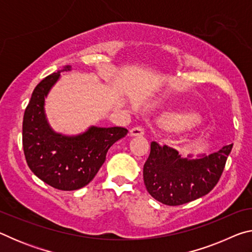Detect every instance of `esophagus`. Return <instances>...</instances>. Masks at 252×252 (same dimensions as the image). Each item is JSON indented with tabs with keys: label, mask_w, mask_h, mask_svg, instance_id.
Segmentation results:
<instances>
[{
	"label": "esophagus",
	"mask_w": 252,
	"mask_h": 252,
	"mask_svg": "<svg viewBox=\"0 0 252 252\" xmlns=\"http://www.w3.org/2000/svg\"><path fill=\"white\" fill-rule=\"evenodd\" d=\"M130 134L132 136H141L144 134V129L142 126H134L132 127L131 131H130Z\"/></svg>",
	"instance_id": "esophagus-1"
}]
</instances>
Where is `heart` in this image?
Here are the masks:
<instances>
[{
    "mask_svg": "<svg viewBox=\"0 0 252 252\" xmlns=\"http://www.w3.org/2000/svg\"><path fill=\"white\" fill-rule=\"evenodd\" d=\"M172 122L179 127H190L200 122V117L194 112H186L172 118Z\"/></svg>",
    "mask_w": 252,
    "mask_h": 252,
    "instance_id": "obj_1",
    "label": "heart"
}]
</instances>
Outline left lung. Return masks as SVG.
<instances>
[{"mask_svg": "<svg viewBox=\"0 0 252 252\" xmlns=\"http://www.w3.org/2000/svg\"><path fill=\"white\" fill-rule=\"evenodd\" d=\"M232 144L200 159H182L176 149L151 142L143 165L148 192L167 206H181L208 194L220 180Z\"/></svg>", "mask_w": 252, "mask_h": 252, "instance_id": "8db88e82", "label": "left lung"}]
</instances>
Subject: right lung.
Segmentation results:
<instances>
[{"mask_svg": "<svg viewBox=\"0 0 252 252\" xmlns=\"http://www.w3.org/2000/svg\"><path fill=\"white\" fill-rule=\"evenodd\" d=\"M59 78L60 72L50 74L34 89L23 117L22 143L27 163L37 178L55 189L72 191L95 177L110 147L127 130L92 126L76 136L55 133L45 119L44 99Z\"/></svg>", "mask_w": 252, "mask_h": 252, "instance_id": "1", "label": "right lung"}]
</instances>
